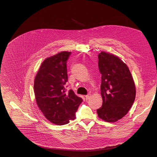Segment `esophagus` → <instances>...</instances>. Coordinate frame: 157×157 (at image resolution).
Listing matches in <instances>:
<instances>
[{"label":"esophagus","instance_id":"esophagus-1","mask_svg":"<svg viewBox=\"0 0 157 157\" xmlns=\"http://www.w3.org/2000/svg\"><path fill=\"white\" fill-rule=\"evenodd\" d=\"M90 96H91V94H89L85 96V99H86V100L87 101V100L89 99V98H90Z\"/></svg>","mask_w":157,"mask_h":157}]
</instances>
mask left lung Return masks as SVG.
<instances>
[{
	"label": "left lung",
	"instance_id": "1",
	"mask_svg": "<svg viewBox=\"0 0 157 157\" xmlns=\"http://www.w3.org/2000/svg\"><path fill=\"white\" fill-rule=\"evenodd\" d=\"M98 59L102 105L97 110L98 115L105 122H115L131 108L136 98V85L128 66L118 56L101 52Z\"/></svg>",
	"mask_w": 157,
	"mask_h": 157
}]
</instances>
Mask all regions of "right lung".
Instances as JSON below:
<instances>
[{"mask_svg":"<svg viewBox=\"0 0 157 157\" xmlns=\"http://www.w3.org/2000/svg\"><path fill=\"white\" fill-rule=\"evenodd\" d=\"M71 52H62L41 63L34 81L38 107L49 121L58 125L67 124L76 117L82 99L72 89L66 92L68 81L66 63Z\"/></svg>","mask_w":157,"mask_h":157,"instance_id":"right-lung-1","label":"right lung"}]
</instances>
